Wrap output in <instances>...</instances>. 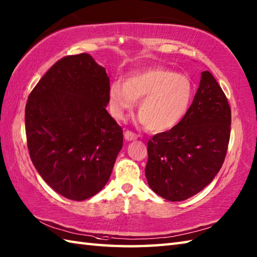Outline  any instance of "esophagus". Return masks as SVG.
Segmentation results:
<instances>
[{"instance_id":"34e87169","label":"esophagus","mask_w":257,"mask_h":257,"mask_svg":"<svg viewBox=\"0 0 257 257\" xmlns=\"http://www.w3.org/2000/svg\"><path fill=\"white\" fill-rule=\"evenodd\" d=\"M138 138V136L132 133V132H125L124 133V139L127 141H132V140H136Z\"/></svg>"}]
</instances>
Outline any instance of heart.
Masks as SVG:
<instances>
[{"mask_svg": "<svg viewBox=\"0 0 257 257\" xmlns=\"http://www.w3.org/2000/svg\"><path fill=\"white\" fill-rule=\"evenodd\" d=\"M192 81L184 75L165 67H151L134 73L109 87V109L122 119L140 100V121L151 132L162 133L176 127L187 116L193 100Z\"/></svg>", "mask_w": 257, "mask_h": 257, "instance_id": "1", "label": "heart"}]
</instances>
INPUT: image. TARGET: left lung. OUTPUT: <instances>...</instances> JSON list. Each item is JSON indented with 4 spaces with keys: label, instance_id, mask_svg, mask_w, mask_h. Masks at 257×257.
<instances>
[{
    "label": "left lung",
    "instance_id": "8db88e82",
    "mask_svg": "<svg viewBox=\"0 0 257 257\" xmlns=\"http://www.w3.org/2000/svg\"><path fill=\"white\" fill-rule=\"evenodd\" d=\"M231 134V109L213 75L201 73L187 116L148 141L146 178L168 201L187 200L212 182L224 162Z\"/></svg>",
    "mask_w": 257,
    "mask_h": 257
}]
</instances>
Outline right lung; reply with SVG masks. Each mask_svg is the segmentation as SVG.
Returning <instances> with one entry per match:
<instances>
[{
	"label": "right lung",
	"mask_w": 257,
	"mask_h": 257,
	"mask_svg": "<svg viewBox=\"0 0 257 257\" xmlns=\"http://www.w3.org/2000/svg\"><path fill=\"white\" fill-rule=\"evenodd\" d=\"M109 77L89 54L59 59L25 107L27 147L43 180L65 198L84 201L108 182L122 129L108 113Z\"/></svg>",
	"instance_id": "obj_1"
}]
</instances>
